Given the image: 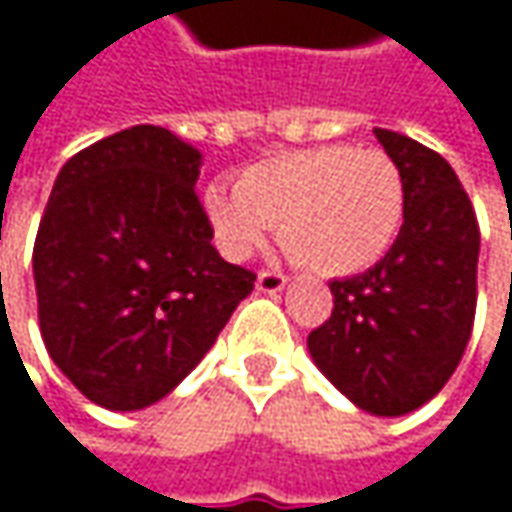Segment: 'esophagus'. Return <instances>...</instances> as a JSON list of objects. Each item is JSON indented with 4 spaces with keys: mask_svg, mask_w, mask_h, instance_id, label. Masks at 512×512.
<instances>
[{
    "mask_svg": "<svg viewBox=\"0 0 512 512\" xmlns=\"http://www.w3.org/2000/svg\"><path fill=\"white\" fill-rule=\"evenodd\" d=\"M255 284L260 293H269L272 296V293H278L287 284V275L284 272H275V269H263V272H257Z\"/></svg>",
    "mask_w": 512,
    "mask_h": 512,
    "instance_id": "obj_1",
    "label": "esophagus"
}]
</instances>
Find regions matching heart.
<instances>
[{"instance_id":"1","label":"heart","mask_w":512,"mask_h":512,"mask_svg":"<svg viewBox=\"0 0 512 512\" xmlns=\"http://www.w3.org/2000/svg\"><path fill=\"white\" fill-rule=\"evenodd\" d=\"M204 210L228 260H246L281 228L296 263L323 275H353L391 249L406 186L388 154L326 145L260 162L243 174L240 189L210 186Z\"/></svg>"}]
</instances>
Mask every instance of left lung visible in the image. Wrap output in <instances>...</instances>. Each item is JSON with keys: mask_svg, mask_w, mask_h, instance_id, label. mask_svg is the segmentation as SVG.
<instances>
[{"mask_svg": "<svg viewBox=\"0 0 512 512\" xmlns=\"http://www.w3.org/2000/svg\"><path fill=\"white\" fill-rule=\"evenodd\" d=\"M373 133L403 174V225L376 266L329 284L335 308L308 350L358 409L397 418L433 400L465 353L480 228L445 156L391 130Z\"/></svg>", "mask_w": 512, "mask_h": 512, "instance_id": "obj_1", "label": "left lung"}]
</instances>
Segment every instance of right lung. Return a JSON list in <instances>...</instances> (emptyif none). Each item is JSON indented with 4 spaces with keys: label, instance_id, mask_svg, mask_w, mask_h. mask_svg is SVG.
<instances>
[{
    "label": "right lung",
    "instance_id": "obj_1",
    "mask_svg": "<svg viewBox=\"0 0 512 512\" xmlns=\"http://www.w3.org/2000/svg\"><path fill=\"white\" fill-rule=\"evenodd\" d=\"M198 174L192 145L139 124L55 177L32 257L41 335L103 409L136 412L174 391L255 290V272L210 243Z\"/></svg>",
    "mask_w": 512,
    "mask_h": 512
}]
</instances>
